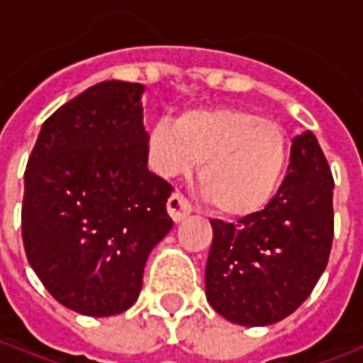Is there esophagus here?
<instances>
[{
  "instance_id": "1",
  "label": "esophagus",
  "mask_w": 363,
  "mask_h": 363,
  "mask_svg": "<svg viewBox=\"0 0 363 363\" xmlns=\"http://www.w3.org/2000/svg\"><path fill=\"white\" fill-rule=\"evenodd\" d=\"M167 212L173 218V221H182L190 212H192V206L186 198L182 196L181 192H174L171 198L167 200Z\"/></svg>"
}]
</instances>
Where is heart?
<instances>
[{"label":"heart","mask_w":363,"mask_h":363,"mask_svg":"<svg viewBox=\"0 0 363 363\" xmlns=\"http://www.w3.org/2000/svg\"><path fill=\"white\" fill-rule=\"evenodd\" d=\"M151 167L163 177L192 171L208 202L228 216H251L270 202L288 163V138L259 112L218 106L159 120L147 134Z\"/></svg>","instance_id":"b5f03b06"}]
</instances>
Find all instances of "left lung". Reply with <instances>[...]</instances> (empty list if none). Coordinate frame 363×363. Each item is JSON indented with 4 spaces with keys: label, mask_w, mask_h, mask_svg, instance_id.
Here are the masks:
<instances>
[{
    "label": "left lung",
    "mask_w": 363,
    "mask_h": 363,
    "mask_svg": "<svg viewBox=\"0 0 363 363\" xmlns=\"http://www.w3.org/2000/svg\"><path fill=\"white\" fill-rule=\"evenodd\" d=\"M335 179L311 132L291 143L286 179L264 210L210 220L206 297L221 317L262 327L296 311L325 272L335 235Z\"/></svg>",
    "instance_id": "8db88e82"
}]
</instances>
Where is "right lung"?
Listing matches in <instances>:
<instances>
[{
	"instance_id": "add662e5",
	"label": "right lung",
	"mask_w": 363,
	"mask_h": 363,
	"mask_svg": "<svg viewBox=\"0 0 363 363\" xmlns=\"http://www.w3.org/2000/svg\"><path fill=\"white\" fill-rule=\"evenodd\" d=\"M143 85L96 83L43 124L21 210L28 264L67 309L132 307L151 249L173 228V186L147 169Z\"/></svg>"
}]
</instances>
